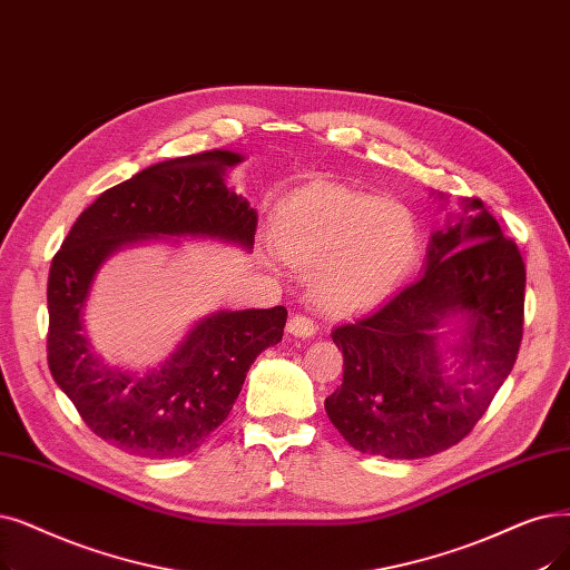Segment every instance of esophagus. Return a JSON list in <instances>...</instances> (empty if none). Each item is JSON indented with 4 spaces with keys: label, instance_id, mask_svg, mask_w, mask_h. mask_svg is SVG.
I'll use <instances>...</instances> for the list:
<instances>
[{
    "label": "esophagus",
    "instance_id": "esophagus-1",
    "mask_svg": "<svg viewBox=\"0 0 570 570\" xmlns=\"http://www.w3.org/2000/svg\"><path fill=\"white\" fill-rule=\"evenodd\" d=\"M286 331H288L291 335H295V337H312L314 331H316V326H314V321H312L309 316H305V314H293V316L288 318Z\"/></svg>",
    "mask_w": 570,
    "mask_h": 570
}]
</instances>
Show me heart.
Instances as JSON below:
<instances>
[{
  "mask_svg": "<svg viewBox=\"0 0 570 570\" xmlns=\"http://www.w3.org/2000/svg\"><path fill=\"white\" fill-rule=\"evenodd\" d=\"M277 252L309 272L314 301L333 312L373 305L399 286L419 254L414 214L342 186L291 195L272 220Z\"/></svg>",
  "mask_w": 570,
  "mask_h": 570,
  "instance_id": "1",
  "label": "heart"
}]
</instances>
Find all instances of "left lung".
<instances>
[{
  "mask_svg": "<svg viewBox=\"0 0 570 570\" xmlns=\"http://www.w3.org/2000/svg\"><path fill=\"white\" fill-rule=\"evenodd\" d=\"M527 267L478 197H463L433 233L426 269L375 309L333 331L342 384L326 412L363 454L424 459L461 442L491 405L517 361L524 331ZM463 315L446 373L436 331Z\"/></svg>",
  "mask_w": 570,
  "mask_h": 570,
  "instance_id": "left-lung-1",
  "label": "left lung"
}]
</instances>
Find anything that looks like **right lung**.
<instances>
[{
    "label": "right lung",
    "instance_id": "add662e5",
    "mask_svg": "<svg viewBox=\"0 0 570 570\" xmlns=\"http://www.w3.org/2000/svg\"><path fill=\"white\" fill-rule=\"evenodd\" d=\"M239 154L212 148L165 160L105 190L77 218L48 272V367L86 426L144 459L186 456L226 422L256 356L277 344L286 307L218 312L146 375L109 367L83 335L100 265L126 244L212 237L254 249L258 214L224 181Z\"/></svg>",
    "mask_w": 570,
    "mask_h": 570
}]
</instances>
